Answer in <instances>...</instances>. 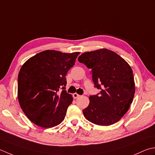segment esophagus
<instances>
[{"instance_id": "1", "label": "esophagus", "mask_w": 155, "mask_h": 155, "mask_svg": "<svg viewBox=\"0 0 155 155\" xmlns=\"http://www.w3.org/2000/svg\"><path fill=\"white\" fill-rule=\"evenodd\" d=\"M80 96V95H79V94H78L77 93H74V94H73V97H74L75 99L78 98V97H79Z\"/></svg>"}]
</instances>
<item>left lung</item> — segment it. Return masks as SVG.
Returning <instances> with one entry per match:
<instances>
[{
	"mask_svg": "<svg viewBox=\"0 0 155 155\" xmlns=\"http://www.w3.org/2000/svg\"><path fill=\"white\" fill-rule=\"evenodd\" d=\"M78 61L91 69L94 86L101 90L99 95L90 96L84 116L100 126L117 122L128 112L134 96L130 66L117 53L104 48L82 53Z\"/></svg>",
	"mask_w": 155,
	"mask_h": 155,
	"instance_id": "obj_1",
	"label": "left lung"
}]
</instances>
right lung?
Returning <instances> with one entry per match:
<instances>
[{
  "label": "right lung",
  "instance_id": "right-lung-1",
  "mask_svg": "<svg viewBox=\"0 0 155 155\" xmlns=\"http://www.w3.org/2000/svg\"><path fill=\"white\" fill-rule=\"evenodd\" d=\"M79 54L46 50L22 65L18 75V100L25 114L35 124L51 128L64 120L73 101L65 90V75Z\"/></svg>",
  "mask_w": 155,
  "mask_h": 155
}]
</instances>
